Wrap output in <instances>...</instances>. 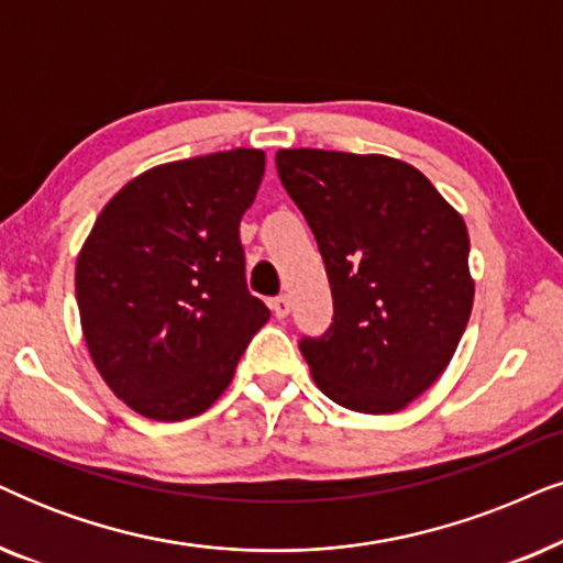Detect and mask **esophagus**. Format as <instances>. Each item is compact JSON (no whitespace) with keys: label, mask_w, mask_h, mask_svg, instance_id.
<instances>
[{"label":"esophagus","mask_w":563,"mask_h":563,"mask_svg":"<svg viewBox=\"0 0 563 563\" xmlns=\"http://www.w3.org/2000/svg\"><path fill=\"white\" fill-rule=\"evenodd\" d=\"M272 310H274V316H276V318H287V316H289V310H291L289 297H287V295L274 297V299H272Z\"/></svg>","instance_id":"obj_1"}]
</instances>
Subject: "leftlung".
<instances>
[{"label":"left lung","mask_w":563,"mask_h":563,"mask_svg":"<svg viewBox=\"0 0 563 563\" xmlns=\"http://www.w3.org/2000/svg\"><path fill=\"white\" fill-rule=\"evenodd\" d=\"M276 170L308 219L333 295V325L299 352L333 404L396 413L448 369L468 325L463 217L404 159L279 150Z\"/></svg>","instance_id":"left-lung-1"}]
</instances>
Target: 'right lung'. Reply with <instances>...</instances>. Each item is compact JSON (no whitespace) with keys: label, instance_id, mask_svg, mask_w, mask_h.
I'll list each match as a JSON object with an SVG mask.
<instances>
[{"label":"right lung","instance_id":"1","mask_svg":"<svg viewBox=\"0 0 563 563\" xmlns=\"http://www.w3.org/2000/svg\"><path fill=\"white\" fill-rule=\"evenodd\" d=\"M261 150L152 167L129 180L77 255L85 344L131 411L180 421L228 390L272 312L247 291L240 219L264 178Z\"/></svg>","mask_w":563,"mask_h":563}]
</instances>
